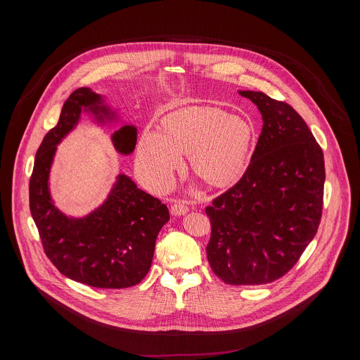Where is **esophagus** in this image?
Segmentation results:
<instances>
[{"mask_svg": "<svg viewBox=\"0 0 360 360\" xmlns=\"http://www.w3.org/2000/svg\"><path fill=\"white\" fill-rule=\"evenodd\" d=\"M188 212H189V208L182 202H175L171 207V214L175 215V217H181V215H185Z\"/></svg>", "mask_w": 360, "mask_h": 360, "instance_id": "34e87169", "label": "esophagus"}]
</instances>
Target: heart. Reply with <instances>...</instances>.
<instances>
[{
    "instance_id": "obj_1",
    "label": "heart",
    "mask_w": 360,
    "mask_h": 360,
    "mask_svg": "<svg viewBox=\"0 0 360 360\" xmlns=\"http://www.w3.org/2000/svg\"><path fill=\"white\" fill-rule=\"evenodd\" d=\"M256 131L252 121L210 105H192L167 114L160 132L145 131L136 148V169L155 191L167 189L186 155L188 171L203 185L222 189L245 172Z\"/></svg>"
}]
</instances>
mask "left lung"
<instances>
[{"label":"left lung","mask_w":360,"mask_h":360,"mask_svg":"<svg viewBox=\"0 0 360 360\" xmlns=\"http://www.w3.org/2000/svg\"><path fill=\"white\" fill-rule=\"evenodd\" d=\"M264 127L242 178L212 200L207 246L214 274L228 285H265L285 274L318 232L323 152L303 118L264 92L239 91Z\"/></svg>","instance_id":"obj_1"}]
</instances>
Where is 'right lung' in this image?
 Masks as SVG:
<instances>
[{"instance_id":"1","label":"right lung","mask_w":360,"mask_h":360,"mask_svg":"<svg viewBox=\"0 0 360 360\" xmlns=\"http://www.w3.org/2000/svg\"><path fill=\"white\" fill-rule=\"evenodd\" d=\"M84 111L101 124L115 120V112L91 88H78L68 96L58 124L37 150L30 179V210L45 255L63 275L92 288L124 289L146 276L169 211L125 174L117 176L107 200L84 218L67 217L56 207L48 185L51 165L57 145L75 128ZM111 139L120 153L129 155L136 145V128L124 125Z\"/></svg>"}]
</instances>
